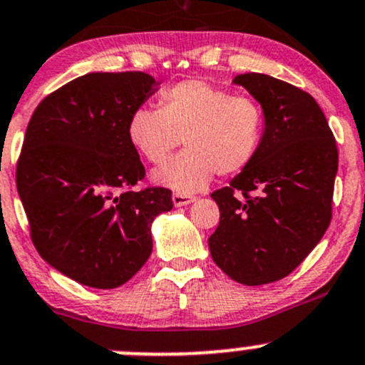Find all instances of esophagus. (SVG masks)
<instances>
[{"label":"esophagus","instance_id":"1","mask_svg":"<svg viewBox=\"0 0 365 365\" xmlns=\"http://www.w3.org/2000/svg\"><path fill=\"white\" fill-rule=\"evenodd\" d=\"M194 201H196V196H190V194H173V205L175 206H185L189 203H194Z\"/></svg>","mask_w":365,"mask_h":365}]
</instances>
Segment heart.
I'll use <instances>...</instances> for the list:
<instances>
[{"instance_id":"heart-1","label":"heart","mask_w":365,"mask_h":365,"mask_svg":"<svg viewBox=\"0 0 365 365\" xmlns=\"http://www.w3.org/2000/svg\"><path fill=\"white\" fill-rule=\"evenodd\" d=\"M159 104L160 109H135L127 135L152 164H162L183 139L187 152L153 173L160 185L180 194L196 192L215 173L231 176L244 171L259 152L264 113L256 98L190 79L164 88Z\"/></svg>"}]
</instances>
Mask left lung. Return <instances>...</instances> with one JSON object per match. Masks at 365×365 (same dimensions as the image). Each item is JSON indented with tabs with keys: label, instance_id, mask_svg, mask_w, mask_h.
Segmentation results:
<instances>
[{
	"label": "left lung",
	"instance_id": "left-lung-1",
	"mask_svg": "<svg viewBox=\"0 0 365 365\" xmlns=\"http://www.w3.org/2000/svg\"><path fill=\"white\" fill-rule=\"evenodd\" d=\"M233 83L261 104L264 134L251 164L212 194L220 222L208 247L233 281L259 286L292 274L325 235L339 155L325 114L304 90L256 72Z\"/></svg>",
	"mask_w": 365,
	"mask_h": 365
}]
</instances>
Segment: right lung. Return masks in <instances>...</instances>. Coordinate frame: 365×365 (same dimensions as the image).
Wrapping results in <instances>:
<instances>
[{
    "label": "right lung",
    "mask_w": 365,
    "mask_h": 365,
    "mask_svg": "<svg viewBox=\"0 0 365 365\" xmlns=\"http://www.w3.org/2000/svg\"><path fill=\"white\" fill-rule=\"evenodd\" d=\"M157 83L145 72H93L47 95L26 128L17 192L40 256L73 281L113 289L152 254V222L171 190H134L145 165L128 120Z\"/></svg>",
    "instance_id": "add662e5"
}]
</instances>
